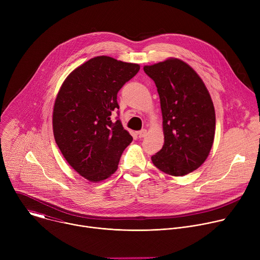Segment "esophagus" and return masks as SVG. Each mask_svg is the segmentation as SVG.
I'll return each instance as SVG.
<instances>
[{"mask_svg": "<svg viewBox=\"0 0 260 260\" xmlns=\"http://www.w3.org/2000/svg\"><path fill=\"white\" fill-rule=\"evenodd\" d=\"M137 134H138L139 138L142 139V138H144V137L147 135V131H146V129H141V131H139Z\"/></svg>", "mask_w": 260, "mask_h": 260, "instance_id": "1", "label": "esophagus"}]
</instances>
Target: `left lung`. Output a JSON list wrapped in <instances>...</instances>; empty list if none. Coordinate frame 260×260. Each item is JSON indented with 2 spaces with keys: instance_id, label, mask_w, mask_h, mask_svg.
I'll return each mask as SVG.
<instances>
[{
  "instance_id": "1",
  "label": "left lung",
  "mask_w": 260,
  "mask_h": 260,
  "mask_svg": "<svg viewBox=\"0 0 260 260\" xmlns=\"http://www.w3.org/2000/svg\"><path fill=\"white\" fill-rule=\"evenodd\" d=\"M157 87L162 112L165 144L151 156L166 174L184 176L200 168L213 145L216 117L203 80L184 61L170 58L145 66Z\"/></svg>"
}]
</instances>
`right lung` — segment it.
<instances>
[{
    "label": "right lung",
    "mask_w": 260,
    "mask_h": 260,
    "mask_svg": "<svg viewBox=\"0 0 260 260\" xmlns=\"http://www.w3.org/2000/svg\"><path fill=\"white\" fill-rule=\"evenodd\" d=\"M137 63L96 56L74 70L62 83L53 109L55 142L69 165L92 182L118 168L133 137L116 117L117 93L139 72ZM119 115V111H117Z\"/></svg>",
    "instance_id": "obj_1"
}]
</instances>
